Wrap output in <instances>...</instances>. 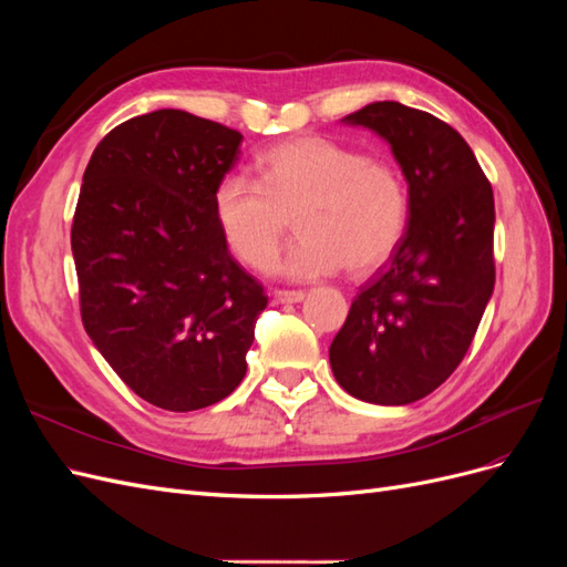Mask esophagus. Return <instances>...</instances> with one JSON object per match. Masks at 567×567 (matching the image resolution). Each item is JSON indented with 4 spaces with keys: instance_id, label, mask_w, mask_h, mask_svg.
Here are the masks:
<instances>
[{
    "instance_id": "34e87169",
    "label": "esophagus",
    "mask_w": 567,
    "mask_h": 567,
    "mask_svg": "<svg viewBox=\"0 0 567 567\" xmlns=\"http://www.w3.org/2000/svg\"><path fill=\"white\" fill-rule=\"evenodd\" d=\"M274 300L277 302H300V300H305V293L302 290H281V288H277L274 290Z\"/></svg>"
}]
</instances>
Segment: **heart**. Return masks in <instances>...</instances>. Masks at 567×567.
Masks as SVG:
<instances>
[{
	"label": "heart",
	"instance_id": "heart-1",
	"mask_svg": "<svg viewBox=\"0 0 567 567\" xmlns=\"http://www.w3.org/2000/svg\"><path fill=\"white\" fill-rule=\"evenodd\" d=\"M257 184L229 175L213 194L227 248L265 269L296 221L298 241L277 269L319 279L342 265L364 277L385 265L406 231L409 194L400 167L326 136H300L255 161Z\"/></svg>",
	"mask_w": 567,
	"mask_h": 567
}]
</instances>
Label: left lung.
<instances>
[{
    "instance_id": "left-lung-1",
    "label": "left lung",
    "mask_w": 567,
    "mask_h": 567,
    "mask_svg": "<svg viewBox=\"0 0 567 567\" xmlns=\"http://www.w3.org/2000/svg\"><path fill=\"white\" fill-rule=\"evenodd\" d=\"M342 123L390 144L409 184V227L359 288L331 342V369L357 400L411 404L454 373L492 298V184L466 140L431 113L375 101Z\"/></svg>"
}]
</instances>
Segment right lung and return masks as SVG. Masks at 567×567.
<instances>
[{"mask_svg":"<svg viewBox=\"0 0 567 567\" xmlns=\"http://www.w3.org/2000/svg\"><path fill=\"white\" fill-rule=\"evenodd\" d=\"M241 142L213 120L161 109L111 130L82 177L71 246L84 331L130 390L167 411L238 388L267 307L213 210Z\"/></svg>","mask_w":567,"mask_h":567,"instance_id":"1","label":"right lung"}]
</instances>
